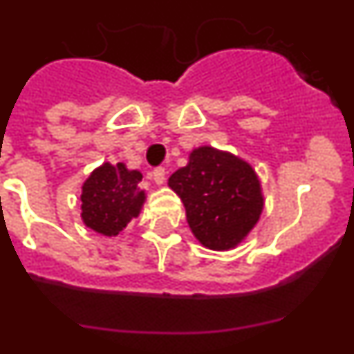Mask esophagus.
Masks as SVG:
<instances>
[{"label":"esophagus","instance_id":"obj_1","mask_svg":"<svg viewBox=\"0 0 354 354\" xmlns=\"http://www.w3.org/2000/svg\"><path fill=\"white\" fill-rule=\"evenodd\" d=\"M152 177H154V183L158 184V186H161V184H165V180H167V170H165V168H156Z\"/></svg>","mask_w":354,"mask_h":354}]
</instances>
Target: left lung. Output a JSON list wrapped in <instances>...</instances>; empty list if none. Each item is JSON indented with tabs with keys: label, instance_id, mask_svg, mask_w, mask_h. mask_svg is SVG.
Returning <instances> with one entry per match:
<instances>
[{
	"label": "left lung",
	"instance_id": "obj_1",
	"mask_svg": "<svg viewBox=\"0 0 354 354\" xmlns=\"http://www.w3.org/2000/svg\"><path fill=\"white\" fill-rule=\"evenodd\" d=\"M168 186L183 200L193 236L216 252L241 245L264 209L261 179L252 165L211 145L193 149Z\"/></svg>",
	"mask_w": 354,
	"mask_h": 354
}]
</instances>
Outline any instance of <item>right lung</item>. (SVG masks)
I'll use <instances>...</instances> for the list:
<instances>
[{
	"label": "right lung",
	"mask_w": 354,
	"mask_h": 354,
	"mask_svg": "<svg viewBox=\"0 0 354 354\" xmlns=\"http://www.w3.org/2000/svg\"><path fill=\"white\" fill-rule=\"evenodd\" d=\"M142 171L129 170L126 162H102L81 184V220L93 232L113 237L138 218L147 193L140 189Z\"/></svg>",
	"instance_id": "obj_1"
}]
</instances>
